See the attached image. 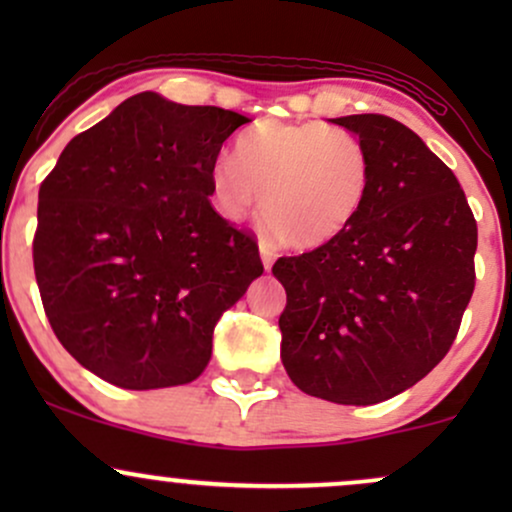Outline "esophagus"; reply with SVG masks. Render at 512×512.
<instances>
[{
  "mask_svg": "<svg viewBox=\"0 0 512 512\" xmlns=\"http://www.w3.org/2000/svg\"><path fill=\"white\" fill-rule=\"evenodd\" d=\"M260 257H262L264 269L272 267V262H274V257H276V250L272 248V243H267V240H260Z\"/></svg>",
  "mask_w": 512,
  "mask_h": 512,
  "instance_id": "obj_1",
  "label": "esophagus"
}]
</instances>
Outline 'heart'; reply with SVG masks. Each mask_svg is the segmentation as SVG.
Wrapping results in <instances>:
<instances>
[{"instance_id": "heart-1", "label": "heart", "mask_w": 512, "mask_h": 512, "mask_svg": "<svg viewBox=\"0 0 512 512\" xmlns=\"http://www.w3.org/2000/svg\"><path fill=\"white\" fill-rule=\"evenodd\" d=\"M373 182L368 149L327 122H260L233 144V161L211 168V187L228 219L260 207L281 243L313 250L358 219Z\"/></svg>"}]
</instances>
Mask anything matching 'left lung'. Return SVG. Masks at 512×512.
<instances>
[{"label": "left lung", "instance_id": "1", "mask_svg": "<svg viewBox=\"0 0 512 512\" xmlns=\"http://www.w3.org/2000/svg\"><path fill=\"white\" fill-rule=\"evenodd\" d=\"M332 122L366 146L373 182L342 236L274 262L286 289L281 361L305 395L368 407L448 354L477 279V221L455 173L402 122Z\"/></svg>", "mask_w": 512, "mask_h": 512}]
</instances>
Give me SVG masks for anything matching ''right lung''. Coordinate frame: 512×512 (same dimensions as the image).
I'll use <instances>...</instances> for the list:
<instances>
[{"instance_id": "obj_1", "label": "right lung", "mask_w": 512, "mask_h": 512, "mask_svg": "<svg viewBox=\"0 0 512 512\" xmlns=\"http://www.w3.org/2000/svg\"><path fill=\"white\" fill-rule=\"evenodd\" d=\"M248 117L154 91L64 146L38 192L33 267L52 332L105 383L187 385L219 317L264 272L211 207V168Z\"/></svg>"}]
</instances>
